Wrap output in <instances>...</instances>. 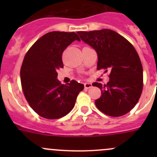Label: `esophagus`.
Instances as JSON below:
<instances>
[{
    "label": "esophagus",
    "mask_w": 157,
    "mask_h": 157,
    "mask_svg": "<svg viewBox=\"0 0 157 157\" xmlns=\"http://www.w3.org/2000/svg\"><path fill=\"white\" fill-rule=\"evenodd\" d=\"M92 86H93L92 83H84L85 89H90V88H91Z\"/></svg>",
    "instance_id": "34e87169"
}]
</instances>
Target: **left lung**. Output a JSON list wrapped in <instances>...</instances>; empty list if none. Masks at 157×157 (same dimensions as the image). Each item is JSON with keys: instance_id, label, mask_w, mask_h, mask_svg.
I'll use <instances>...</instances> for the list:
<instances>
[{"instance_id": "obj_1", "label": "left lung", "mask_w": 157, "mask_h": 157, "mask_svg": "<svg viewBox=\"0 0 157 157\" xmlns=\"http://www.w3.org/2000/svg\"><path fill=\"white\" fill-rule=\"evenodd\" d=\"M80 39L97 52V70H110L106 84L93 83L102 94L95 101L105 115L119 117L129 112L143 90V67L134 47L113 30L78 32Z\"/></svg>"}]
</instances>
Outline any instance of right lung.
Returning <instances> with one entry per match:
<instances>
[{
	"instance_id": "add662e5",
	"label": "right lung",
	"mask_w": 157,
	"mask_h": 157,
	"mask_svg": "<svg viewBox=\"0 0 157 157\" xmlns=\"http://www.w3.org/2000/svg\"><path fill=\"white\" fill-rule=\"evenodd\" d=\"M80 41L75 33L51 32L31 46L20 69L22 89L28 103L39 115L58 119L69 113L84 85L71 80L67 85L57 79L64 67L63 52L74 41Z\"/></svg>"
}]
</instances>
